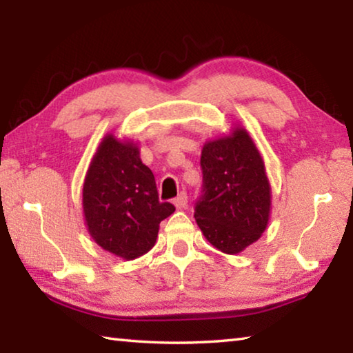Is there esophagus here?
Masks as SVG:
<instances>
[{"mask_svg":"<svg viewBox=\"0 0 353 353\" xmlns=\"http://www.w3.org/2000/svg\"><path fill=\"white\" fill-rule=\"evenodd\" d=\"M172 202H174L176 208H185L188 204V196H187V193H181Z\"/></svg>","mask_w":353,"mask_h":353,"instance_id":"34e87169","label":"esophagus"}]
</instances>
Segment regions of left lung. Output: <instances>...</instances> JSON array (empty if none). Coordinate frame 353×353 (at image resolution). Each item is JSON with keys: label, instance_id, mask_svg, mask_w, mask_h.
Returning a JSON list of instances; mask_svg holds the SVG:
<instances>
[{"label": "left lung", "instance_id": "left-lung-1", "mask_svg": "<svg viewBox=\"0 0 353 353\" xmlns=\"http://www.w3.org/2000/svg\"><path fill=\"white\" fill-rule=\"evenodd\" d=\"M202 196L194 218L207 241L229 255L243 252L266 230L271 185L252 137L241 126L205 141L201 154Z\"/></svg>", "mask_w": 353, "mask_h": 353}]
</instances>
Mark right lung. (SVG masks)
<instances>
[{"instance_id":"add662e5","label":"right lung","mask_w":353,"mask_h":353,"mask_svg":"<svg viewBox=\"0 0 353 353\" xmlns=\"http://www.w3.org/2000/svg\"><path fill=\"white\" fill-rule=\"evenodd\" d=\"M83 219L98 246L124 260L151 250L159 225L174 213L160 202L152 171L132 140L107 134L88 165L82 188Z\"/></svg>"}]
</instances>
